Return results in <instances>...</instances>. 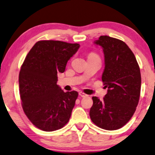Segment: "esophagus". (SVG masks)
Masks as SVG:
<instances>
[{
    "label": "esophagus",
    "mask_w": 155,
    "mask_h": 155,
    "mask_svg": "<svg viewBox=\"0 0 155 155\" xmlns=\"http://www.w3.org/2000/svg\"><path fill=\"white\" fill-rule=\"evenodd\" d=\"M79 96L81 97H87L88 95L86 94L83 93V92H79Z\"/></svg>",
    "instance_id": "obj_1"
}]
</instances>
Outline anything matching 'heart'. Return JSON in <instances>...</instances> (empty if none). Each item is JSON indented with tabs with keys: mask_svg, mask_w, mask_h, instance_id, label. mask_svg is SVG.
Wrapping results in <instances>:
<instances>
[{
	"mask_svg": "<svg viewBox=\"0 0 155 155\" xmlns=\"http://www.w3.org/2000/svg\"><path fill=\"white\" fill-rule=\"evenodd\" d=\"M94 56H98L97 54H94V53H90L89 54V56H88V58H90V57H94Z\"/></svg>",
	"mask_w": 155,
	"mask_h": 155,
	"instance_id": "1",
	"label": "heart"
}]
</instances>
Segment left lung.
I'll return each instance as SVG.
<instances>
[{
	"instance_id": "1",
	"label": "left lung",
	"mask_w": 155,
	"mask_h": 155,
	"mask_svg": "<svg viewBox=\"0 0 155 155\" xmlns=\"http://www.w3.org/2000/svg\"><path fill=\"white\" fill-rule=\"evenodd\" d=\"M94 44L103 48L105 67L101 79L108 90L102 101L92 97L90 118L104 130H119L130 120L139 103L140 66L134 54L122 41L101 36Z\"/></svg>"
}]
</instances>
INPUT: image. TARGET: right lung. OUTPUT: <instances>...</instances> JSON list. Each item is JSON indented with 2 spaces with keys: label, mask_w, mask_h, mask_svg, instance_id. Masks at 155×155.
<instances>
[{
  "label": "right lung",
  "mask_w": 155,
  "mask_h": 155,
  "mask_svg": "<svg viewBox=\"0 0 155 155\" xmlns=\"http://www.w3.org/2000/svg\"><path fill=\"white\" fill-rule=\"evenodd\" d=\"M79 46L60 41H39L21 66L18 81L23 111L40 130H59L71 117L78 92H64L56 84L57 74L64 73Z\"/></svg>",
  "instance_id": "right-lung-1"
}]
</instances>
